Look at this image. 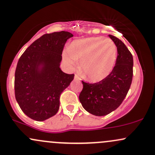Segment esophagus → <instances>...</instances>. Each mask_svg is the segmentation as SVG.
Returning a JSON list of instances; mask_svg holds the SVG:
<instances>
[{
	"label": "esophagus",
	"instance_id": "obj_1",
	"mask_svg": "<svg viewBox=\"0 0 155 155\" xmlns=\"http://www.w3.org/2000/svg\"><path fill=\"white\" fill-rule=\"evenodd\" d=\"M74 79L75 80H80L81 79H80V77H79V76L78 75V74H75V76H74Z\"/></svg>",
	"mask_w": 155,
	"mask_h": 155
}]
</instances>
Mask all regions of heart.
Returning <instances> with one entry per match:
<instances>
[{"label": "heart", "mask_w": 155, "mask_h": 155, "mask_svg": "<svg viewBox=\"0 0 155 155\" xmlns=\"http://www.w3.org/2000/svg\"><path fill=\"white\" fill-rule=\"evenodd\" d=\"M65 63L76 68L80 62L83 75L89 81L97 82L111 74L117 58V47L111 39L91 37L77 40L63 54Z\"/></svg>", "instance_id": "1"}]
</instances>
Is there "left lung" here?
<instances>
[{
  "instance_id": "left-lung-1",
  "label": "left lung",
  "mask_w": 155,
  "mask_h": 155,
  "mask_svg": "<svg viewBox=\"0 0 155 155\" xmlns=\"http://www.w3.org/2000/svg\"><path fill=\"white\" fill-rule=\"evenodd\" d=\"M117 48L115 66L106 79L90 84L82 81L79 95L81 105L89 113L105 116L122 104L128 92L133 75V58L130 51L120 39L109 35Z\"/></svg>"
}]
</instances>
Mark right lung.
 <instances>
[{"mask_svg": "<svg viewBox=\"0 0 155 155\" xmlns=\"http://www.w3.org/2000/svg\"><path fill=\"white\" fill-rule=\"evenodd\" d=\"M74 36L66 31L47 33L35 40L21 55L15 71V97L30 118L44 121L60 107V96L74 78L60 68L64 46ZM42 64L41 70L38 66Z\"/></svg>", "mask_w": 155, "mask_h": 155, "instance_id": "add662e5", "label": "right lung"}]
</instances>
